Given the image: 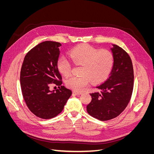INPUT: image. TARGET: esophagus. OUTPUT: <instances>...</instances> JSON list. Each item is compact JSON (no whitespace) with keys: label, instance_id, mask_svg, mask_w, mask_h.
Wrapping results in <instances>:
<instances>
[{"label":"esophagus","instance_id":"1","mask_svg":"<svg viewBox=\"0 0 154 154\" xmlns=\"http://www.w3.org/2000/svg\"><path fill=\"white\" fill-rule=\"evenodd\" d=\"M73 93H74V94H76V95H78V96L83 94V92H76V91H74Z\"/></svg>","mask_w":154,"mask_h":154}]
</instances>
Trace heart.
I'll return each mask as SVG.
<instances>
[{
  "label": "heart",
  "instance_id": "heart-1",
  "mask_svg": "<svg viewBox=\"0 0 154 154\" xmlns=\"http://www.w3.org/2000/svg\"><path fill=\"white\" fill-rule=\"evenodd\" d=\"M69 57L76 65H82L80 76H72L66 80V86L76 91H82L91 80L97 83L109 76L114 65V55L108 49L99 50L88 44H82L69 51ZM59 71L64 76L71 73L72 66L64 57L57 62Z\"/></svg>",
  "mask_w": 154,
  "mask_h": 154
}]
</instances>
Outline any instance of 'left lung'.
<instances>
[{"label": "left lung", "mask_w": 154, "mask_h": 154, "mask_svg": "<svg viewBox=\"0 0 154 154\" xmlns=\"http://www.w3.org/2000/svg\"><path fill=\"white\" fill-rule=\"evenodd\" d=\"M114 65L107 80L91 93L92 100L87 105V112L100 121L115 118L125 109L131 98L134 87V69L128 53L119 46L112 44Z\"/></svg>", "instance_id": "8db88e82"}]
</instances>
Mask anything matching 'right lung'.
<instances>
[{"label": "right lung", "instance_id": "1", "mask_svg": "<svg viewBox=\"0 0 154 154\" xmlns=\"http://www.w3.org/2000/svg\"><path fill=\"white\" fill-rule=\"evenodd\" d=\"M62 44L43 42L25 56L20 71L23 97L31 112L42 119H51L63 110L72 91L62 85V76L57 67ZM53 82L59 89L50 91Z\"/></svg>", "mask_w": 154, "mask_h": 154}]
</instances>
